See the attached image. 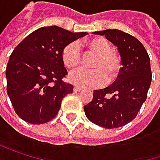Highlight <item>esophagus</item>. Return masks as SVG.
<instances>
[{
  "label": "esophagus",
  "mask_w": 160,
  "mask_h": 160,
  "mask_svg": "<svg viewBox=\"0 0 160 160\" xmlns=\"http://www.w3.org/2000/svg\"><path fill=\"white\" fill-rule=\"evenodd\" d=\"M81 91H82V88L78 87V86H75L74 87V92H81Z\"/></svg>",
  "instance_id": "obj_1"
}]
</instances>
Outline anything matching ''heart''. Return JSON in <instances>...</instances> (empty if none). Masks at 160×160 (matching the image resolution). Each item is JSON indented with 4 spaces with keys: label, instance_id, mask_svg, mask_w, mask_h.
Returning a JSON list of instances; mask_svg holds the SVG:
<instances>
[{
    "label": "heart",
    "instance_id": "heart-1",
    "mask_svg": "<svg viewBox=\"0 0 160 160\" xmlns=\"http://www.w3.org/2000/svg\"><path fill=\"white\" fill-rule=\"evenodd\" d=\"M86 46L91 52L97 54L91 67L94 70L79 69L72 72L69 81L82 88L99 87L107 82H113L118 76L121 63L120 59L112 52L111 43L104 38L98 37L86 42ZM62 62L66 68L76 69L82 63V53L78 43L73 42L67 44L62 51Z\"/></svg>",
    "mask_w": 160,
    "mask_h": 160
}]
</instances>
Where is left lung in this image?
Returning a JSON list of instances; mask_svg holds the SVG:
<instances>
[{
  "label": "left lung",
  "mask_w": 160,
  "mask_h": 160,
  "mask_svg": "<svg viewBox=\"0 0 160 160\" xmlns=\"http://www.w3.org/2000/svg\"><path fill=\"white\" fill-rule=\"evenodd\" d=\"M118 47L122 67L110 86L95 90L93 99L84 105L87 118L103 128L113 129L132 121L147 98L152 82L150 58L143 44L118 29L94 32Z\"/></svg>",
  "instance_id": "obj_1"
}]
</instances>
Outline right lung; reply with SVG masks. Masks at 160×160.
Here are the masks:
<instances>
[{
    "label": "right lung",
    "instance_id": "1",
    "mask_svg": "<svg viewBox=\"0 0 160 160\" xmlns=\"http://www.w3.org/2000/svg\"><path fill=\"white\" fill-rule=\"evenodd\" d=\"M87 35L51 25L41 27L14 49L6 66V90L17 115L32 124H42L58 114L73 85L62 82L67 70L64 47Z\"/></svg>",
    "mask_w": 160,
    "mask_h": 160
}]
</instances>
